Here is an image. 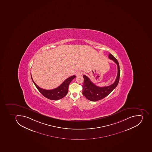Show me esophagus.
<instances>
[{
  "mask_svg": "<svg viewBox=\"0 0 152 152\" xmlns=\"http://www.w3.org/2000/svg\"><path fill=\"white\" fill-rule=\"evenodd\" d=\"M82 74H83V72H82L81 71H78L77 72V73H76V76H80V75H82Z\"/></svg>",
  "mask_w": 152,
  "mask_h": 152,
  "instance_id": "34e87169",
  "label": "esophagus"
}]
</instances>
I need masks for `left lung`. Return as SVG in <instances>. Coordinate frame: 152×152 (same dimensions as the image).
Here are the masks:
<instances>
[{
  "label": "left lung",
  "instance_id": "left-lung-1",
  "mask_svg": "<svg viewBox=\"0 0 152 152\" xmlns=\"http://www.w3.org/2000/svg\"><path fill=\"white\" fill-rule=\"evenodd\" d=\"M109 58L117 64L118 74L114 83L111 85L104 87L96 86L90 80L89 78L86 75H83L84 84L83 87L82 94L88 100L92 101H96L105 98L113 91V89L117 86L120 79V66L116 58L112 54L110 53Z\"/></svg>",
  "mask_w": 152,
  "mask_h": 152
}]
</instances>
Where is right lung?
<instances>
[{
    "instance_id": "obj_1",
    "label": "right lung",
    "mask_w": 152,
    "mask_h": 152,
    "mask_svg": "<svg viewBox=\"0 0 152 152\" xmlns=\"http://www.w3.org/2000/svg\"><path fill=\"white\" fill-rule=\"evenodd\" d=\"M31 77L36 88L43 96L51 100H57L62 99L66 96L68 93V86L69 84L71 83L72 80L75 77V76L73 75L69 77L63 82V83L60 86L56 88L51 89V90H46L39 88V86H38L33 80L31 75Z\"/></svg>"
}]
</instances>
